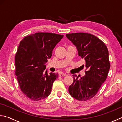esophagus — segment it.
Returning <instances> with one entry per match:
<instances>
[{
  "label": "esophagus",
  "mask_w": 122,
  "mask_h": 122,
  "mask_svg": "<svg viewBox=\"0 0 122 122\" xmlns=\"http://www.w3.org/2000/svg\"><path fill=\"white\" fill-rule=\"evenodd\" d=\"M59 75L60 76H66L67 75V74H65V73H62V74H60Z\"/></svg>",
  "instance_id": "obj_1"
}]
</instances>
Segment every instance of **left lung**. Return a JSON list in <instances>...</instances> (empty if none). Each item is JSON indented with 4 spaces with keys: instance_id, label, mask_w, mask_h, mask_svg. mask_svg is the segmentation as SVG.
<instances>
[{
    "instance_id": "8db88e82",
    "label": "left lung",
    "mask_w": 122,
    "mask_h": 122,
    "mask_svg": "<svg viewBox=\"0 0 122 122\" xmlns=\"http://www.w3.org/2000/svg\"><path fill=\"white\" fill-rule=\"evenodd\" d=\"M66 37L75 45L78 55L86 61V71L69 86L71 95L79 101H87L95 95L106 81L110 67L109 51L104 43L94 35L85 33L67 34ZM84 66V65H83Z\"/></svg>"
}]
</instances>
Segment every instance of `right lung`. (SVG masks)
<instances>
[{
    "mask_svg": "<svg viewBox=\"0 0 122 122\" xmlns=\"http://www.w3.org/2000/svg\"><path fill=\"white\" fill-rule=\"evenodd\" d=\"M63 37L51 33H36L20 42L15 55V75L22 92L30 100H42L51 94L58 74H48L46 63Z\"/></svg>",
    "mask_w": 122,
    "mask_h": 122,
    "instance_id": "right-lung-1",
    "label": "right lung"
}]
</instances>
